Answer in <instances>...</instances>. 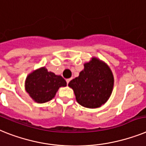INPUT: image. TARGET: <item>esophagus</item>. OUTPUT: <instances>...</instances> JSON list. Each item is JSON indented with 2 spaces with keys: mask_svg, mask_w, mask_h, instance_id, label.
Returning <instances> with one entry per match:
<instances>
[{
  "mask_svg": "<svg viewBox=\"0 0 146 146\" xmlns=\"http://www.w3.org/2000/svg\"><path fill=\"white\" fill-rule=\"evenodd\" d=\"M70 80H71V79H67V80H66V81H67V84H69V82H70Z\"/></svg>",
  "mask_w": 146,
  "mask_h": 146,
  "instance_id": "34e87169",
  "label": "esophagus"
}]
</instances>
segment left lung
Returning <instances> with one entry per match:
<instances>
[{"mask_svg": "<svg viewBox=\"0 0 146 146\" xmlns=\"http://www.w3.org/2000/svg\"><path fill=\"white\" fill-rule=\"evenodd\" d=\"M114 79L105 62L93 57L84 64L79 76L71 80L68 86L74 91L77 102L88 108L101 107L112 94Z\"/></svg>", "mask_w": 146, "mask_h": 146, "instance_id": "8db88e82", "label": "left lung"}]
</instances>
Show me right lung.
<instances>
[{
  "label": "right lung",
  "instance_id": "1",
  "mask_svg": "<svg viewBox=\"0 0 146 146\" xmlns=\"http://www.w3.org/2000/svg\"><path fill=\"white\" fill-rule=\"evenodd\" d=\"M67 86L62 76L47 70L45 67L33 70L27 76L25 90L37 103H45L55 97L61 87Z\"/></svg>",
  "mask_w": 146,
  "mask_h": 146
}]
</instances>
